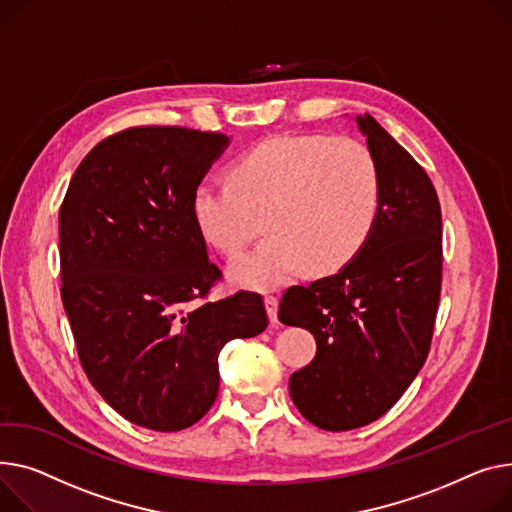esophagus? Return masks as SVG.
Here are the masks:
<instances>
[{"label": "esophagus", "mask_w": 512, "mask_h": 512, "mask_svg": "<svg viewBox=\"0 0 512 512\" xmlns=\"http://www.w3.org/2000/svg\"><path fill=\"white\" fill-rule=\"evenodd\" d=\"M265 309L271 323H278V298L276 296H265Z\"/></svg>", "instance_id": "obj_1"}]
</instances>
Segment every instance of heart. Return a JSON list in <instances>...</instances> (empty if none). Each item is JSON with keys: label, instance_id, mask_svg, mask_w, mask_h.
Segmentation results:
<instances>
[{"label": "heart", "instance_id": "b5f03b06", "mask_svg": "<svg viewBox=\"0 0 512 512\" xmlns=\"http://www.w3.org/2000/svg\"><path fill=\"white\" fill-rule=\"evenodd\" d=\"M381 210V175L366 144L323 133L276 135L230 168V181L203 179L191 195L197 230L236 257L261 230L269 236L230 265L251 290H276L306 267L327 274L368 241Z\"/></svg>", "mask_w": 512, "mask_h": 512}]
</instances>
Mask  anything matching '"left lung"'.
<instances>
[{
  "mask_svg": "<svg viewBox=\"0 0 512 512\" xmlns=\"http://www.w3.org/2000/svg\"><path fill=\"white\" fill-rule=\"evenodd\" d=\"M356 123L381 175L377 224L352 261L288 288L278 311L315 335L313 362L288 387L298 412L329 432L379 420L412 385L440 298L442 218L426 170L370 115Z\"/></svg>",
  "mask_w": 512,
  "mask_h": 512,
  "instance_id": "1",
  "label": "left lung"
}]
</instances>
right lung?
Here are the masks:
<instances>
[{
	"label": "right lung",
	"mask_w": 512,
	"mask_h": 512,
	"mask_svg": "<svg viewBox=\"0 0 512 512\" xmlns=\"http://www.w3.org/2000/svg\"><path fill=\"white\" fill-rule=\"evenodd\" d=\"M224 133L131 127L80 162L59 210L61 298L84 372L125 420L177 432L218 397V354L267 327L263 298L201 302L222 276L191 195Z\"/></svg>",
	"instance_id": "right-lung-1"
}]
</instances>
